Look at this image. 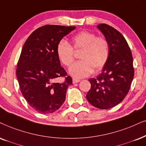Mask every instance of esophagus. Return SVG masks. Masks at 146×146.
Masks as SVG:
<instances>
[{"label":"esophagus","mask_w":146,"mask_h":146,"mask_svg":"<svg viewBox=\"0 0 146 146\" xmlns=\"http://www.w3.org/2000/svg\"><path fill=\"white\" fill-rule=\"evenodd\" d=\"M79 82H80V80H79V79H75V78L73 79V84H76V83H78Z\"/></svg>","instance_id":"34e87169"}]
</instances>
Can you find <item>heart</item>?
<instances>
[{"instance_id": "heart-1", "label": "heart", "mask_w": 146, "mask_h": 146, "mask_svg": "<svg viewBox=\"0 0 146 146\" xmlns=\"http://www.w3.org/2000/svg\"><path fill=\"white\" fill-rule=\"evenodd\" d=\"M72 46L65 40L58 42L56 48L59 61L69 67L74 60L75 50H80L81 60L75 62L69 69V73L75 78L89 76L93 72L99 71L104 67L110 55V44L104 36H97L94 33L82 31L71 38Z\"/></svg>"}]
</instances>
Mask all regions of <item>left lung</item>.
<instances>
[{
  "label": "left lung",
  "instance_id": "8db88e82",
  "mask_svg": "<svg viewBox=\"0 0 146 146\" xmlns=\"http://www.w3.org/2000/svg\"><path fill=\"white\" fill-rule=\"evenodd\" d=\"M110 44V55L102 73L89 79L91 88L86 95L90 104L100 109L112 108L122 102L134 76L130 48L119 31L109 25H98Z\"/></svg>",
  "mask_w": 146,
  "mask_h": 146
}]
</instances>
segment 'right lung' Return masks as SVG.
Segmentation results:
<instances>
[{
	"mask_svg": "<svg viewBox=\"0 0 146 146\" xmlns=\"http://www.w3.org/2000/svg\"><path fill=\"white\" fill-rule=\"evenodd\" d=\"M75 29V26L44 25L34 31L24 44L16 75L24 98L39 113L54 112L65 100L72 78L60 66L56 48ZM59 77H64L63 82H56Z\"/></svg>",
	"mask_w": 146,
	"mask_h": 146,
	"instance_id": "1",
	"label": "right lung"
}]
</instances>
